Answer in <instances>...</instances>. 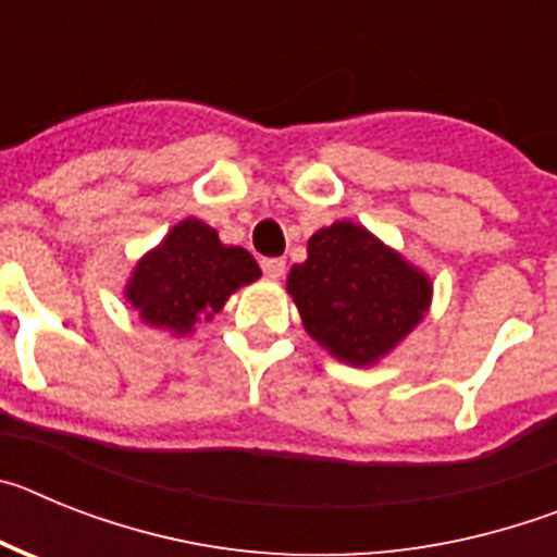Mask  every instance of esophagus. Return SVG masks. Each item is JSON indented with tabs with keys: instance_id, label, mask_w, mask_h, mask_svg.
<instances>
[{
	"instance_id": "obj_1",
	"label": "esophagus",
	"mask_w": 557,
	"mask_h": 557,
	"mask_svg": "<svg viewBox=\"0 0 557 557\" xmlns=\"http://www.w3.org/2000/svg\"><path fill=\"white\" fill-rule=\"evenodd\" d=\"M262 270H264V275H268V278H282L284 275V270H287V262H284V259H262Z\"/></svg>"
}]
</instances>
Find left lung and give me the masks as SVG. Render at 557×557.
Segmentation results:
<instances>
[{"instance_id":"obj_1","label":"left lung","mask_w":557,"mask_h":557,"mask_svg":"<svg viewBox=\"0 0 557 557\" xmlns=\"http://www.w3.org/2000/svg\"><path fill=\"white\" fill-rule=\"evenodd\" d=\"M287 293L318 346L351 368H373L424 321L432 278L366 225L337 220L309 236Z\"/></svg>"}]
</instances>
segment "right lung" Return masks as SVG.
Returning <instances> with one entry per match:
<instances>
[{
	"label": "right lung",
	"instance_id": "1",
	"mask_svg": "<svg viewBox=\"0 0 557 557\" xmlns=\"http://www.w3.org/2000/svg\"><path fill=\"white\" fill-rule=\"evenodd\" d=\"M262 275L253 256L198 218L172 225L156 248L141 256L125 284V304L141 323L186 337L209 323L239 287Z\"/></svg>",
	"mask_w": 557,
	"mask_h": 557
}]
</instances>
